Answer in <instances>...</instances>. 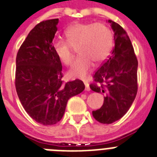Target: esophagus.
Wrapping results in <instances>:
<instances>
[{"label":"esophagus","mask_w":157,"mask_h":157,"mask_svg":"<svg viewBox=\"0 0 157 157\" xmlns=\"http://www.w3.org/2000/svg\"><path fill=\"white\" fill-rule=\"evenodd\" d=\"M84 84H85V90H86V91H90V84H89L87 81H84Z\"/></svg>","instance_id":"obj_1"}]
</instances>
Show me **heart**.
Listing matches in <instances>:
<instances>
[{
	"mask_svg": "<svg viewBox=\"0 0 157 157\" xmlns=\"http://www.w3.org/2000/svg\"><path fill=\"white\" fill-rule=\"evenodd\" d=\"M65 34L67 41L56 39L53 49L61 63L69 66L74 59L72 48H78L80 56L68 71L70 77H85L91 71L94 61L101 63L105 60L114 44L112 30L99 22H76L67 28Z\"/></svg>",
	"mask_w": 157,
	"mask_h": 157,
	"instance_id": "heart-1",
	"label": "heart"
}]
</instances>
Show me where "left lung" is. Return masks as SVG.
<instances>
[{"label":"left lung","mask_w":157,"mask_h":157,"mask_svg":"<svg viewBox=\"0 0 157 157\" xmlns=\"http://www.w3.org/2000/svg\"><path fill=\"white\" fill-rule=\"evenodd\" d=\"M114 31V48L110 56L94 75L93 91L105 95L100 109L94 110L93 116L99 123L110 124L124 115L137 94V68L133 46L123 28L109 20Z\"/></svg>","instance_id":"left-lung-1"}]
</instances>
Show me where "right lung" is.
<instances>
[{"label":"right lung","instance_id":"right-lung-1","mask_svg":"<svg viewBox=\"0 0 157 157\" xmlns=\"http://www.w3.org/2000/svg\"><path fill=\"white\" fill-rule=\"evenodd\" d=\"M59 19L43 21L30 30L16 58L15 86L18 98L29 115L45 126L60 121L70 98L81 94L80 80L63 84L62 64L52 41Z\"/></svg>","mask_w":157,"mask_h":157}]
</instances>
